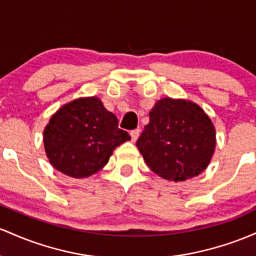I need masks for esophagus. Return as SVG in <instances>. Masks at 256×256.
<instances>
[{"mask_svg": "<svg viewBox=\"0 0 256 256\" xmlns=\"http://www.w3.org/2000/svg\"><path fill=\"white\" fill-rule=\"evenodd\" d=\"M140 136V130L139 129H134V130L130 132V136H132V142H136L138 140V138Z\"/></svg>", "mask_w": 256, "mask_h": 256, "instance_id": "esophagus-1", "label": "esophagus"}]
</instances>
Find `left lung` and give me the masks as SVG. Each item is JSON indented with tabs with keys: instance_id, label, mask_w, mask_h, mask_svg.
Instances as JSON below:
<instances>
[{
	"instance_id": "left-lung-1",
	"label": "left lung",
	"mask_w": 256,
	"mask_h": 256,
	"mask_svg": "<svg viewBox=\"0 0 256 256\" xmlns=\"http://www.w3.org/2000/svg\"><path fill=\"white\" fill-rule=\"evenodd\" d=\"M216 145L215 127L191 100L162 98L150 111L136 146L154 173L168 182H185L206 170Z\"/></svg>"
}]
</instances>
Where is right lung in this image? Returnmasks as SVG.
<instances>
[{"mask_svg": "<svg viewBox=\"0 0 256 256\" xmlns=\"http://www.w3.org/2000/svg\"><path fill=\"white\" fill-rule=\"evenodd\" d=\"M130 140L118 120L98 96L74 99L62 105L43 130L50 163L60 173L82 179L106 166L114 150Z\"/></svg>", "mask_w": 256, "mask_h": 256, "instance_id": "obj_1", "label": "right lung"}]
</instances>
